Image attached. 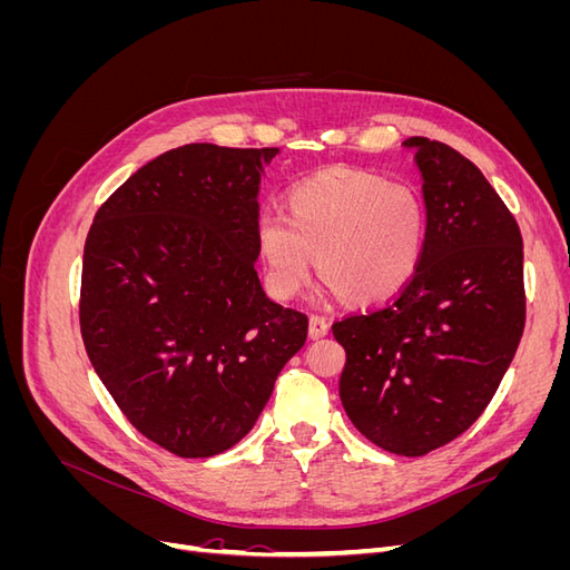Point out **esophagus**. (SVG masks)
I'll return each instance as SVG.
<instances>
[{"mask_svg":"<svg viewBox=\"0 0 570 570\" xmlns=\"http://www.w3.org/2000/svg\"><path fill=\"white\" fill-rule=\"evenodd\" d=\"M327 331H331V325H327L325 318H321V316H312V318H308V337H312V340L325 337Z\"/></svg>","mask_w":570,"mask_h":570,"instance_id":"obj_1","label":"esophagus"}]
</instances>
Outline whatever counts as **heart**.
<instances>
[{"mask_svg":"<svg viewBox=\"0 0 570 570\" xmlns=\"http://www.w3.org/2000/svg\"><path fill=\"white\" fill-rule=\"evenodd\" d=\"M289 216L256 218V247L275 299L297 297L314 268L327 292L361 304L385 302L419 271L428 212L409 183L356 168H327L289 189Z\"/></svg>","mask_w":570,"mask_h":570,"instance_id":"obj_1","label":"heart"}]
</instances>
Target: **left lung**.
Listing matches in <instances>:
<instances>
[{
	"label": "left lung",
	"mask_w": 570,
	"mask_h": 570,
	"mask_svg": "<svg viewBox=\"0 0 570 570\" xmlns=\"http://www.w3.org/2000/svg\"><path fill=\"white\" fill-rule=\"evenodd\" d=\"M428 233L419 271L390 304L333 325L347 352L340 400L385 452L423 456L469 430L519 350L525 325L523 239L478 166L409 137Z\"/></svg>",
	"instance_id": "obj_1"
}]
</instances>
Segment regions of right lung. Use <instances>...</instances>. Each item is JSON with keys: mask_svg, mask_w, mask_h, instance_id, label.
Instances as JSON below:
<instances>
[{"mask_svg": "<svg viewBox=\"0 0 570 570\" xmlns=\"http://www.w3.org/2000/svg\"><path fill=\"white\" fill-rule=\"evenodd\" d=\"M275 147L185 145L99 206L85 239L80 333L140 433L183 459L254 428L308 321L266 297L254 262L258 185Z\"/></svg>", "mask_w": 570, "mask_h": 570, "instance_id": "obj_1", "label": "right lung"}]
</instances>
